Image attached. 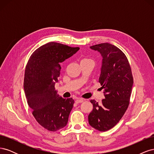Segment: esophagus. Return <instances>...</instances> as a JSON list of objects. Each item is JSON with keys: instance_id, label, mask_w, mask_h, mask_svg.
I'll return each instance as SVG.
<instances>
[{"instance_id": "1", "label": "esophagus", "mask_w": 154, "mask_h": 154, "mask_svg": "<svg viewBox=\"0 0 154 154\" xmlns=\"http://www.w3.org/2000/svg\"><path fill=\"white\" fill-rule=\"evenodd\" d=\"M83 100L82 98H80V97H77V98L75 100V102L76 103H82V102H83Z\"/></svg>"}]
</instances>
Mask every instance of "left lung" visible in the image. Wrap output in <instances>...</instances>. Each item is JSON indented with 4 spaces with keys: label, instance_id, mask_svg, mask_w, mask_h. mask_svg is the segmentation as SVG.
<instances>
[{
    "label": "left lung",
    "instance_id": "obj_1",
    "mask_svg": "<svg viewBox=\"0 0 154 154\" xmlns=\"http://www.w3.org/2000/svg\"><path fill=\"white\" fill-rule=\"evenodd\" d=\"M103 57L99 83L104 90L101 103L91 100L93 109L88 116L92 127L100 132L113 128L130 103L134 79L128 60L123 51L109 43L91 46Z\"/></svg>",
    "mask_w": 154,
    "mask_h": 154
}]
</instances>
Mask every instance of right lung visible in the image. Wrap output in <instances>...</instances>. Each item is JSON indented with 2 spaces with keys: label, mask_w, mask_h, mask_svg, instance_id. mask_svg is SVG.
<instances>
[{
  "label": "right lung",
  "mask_w": 154,
  "mask_h": 154,
  "mask_svg": "<svg viewBox=\"0 0 154 154\" xmlns=\"http://www.w3.org/2000/svg\"><path fill=\"white\" fill-rule=\"evenodd\" d=\"M79 49L51 42L36 49L26 65L24 88L27 104L36 122L49 131L67 124L74 101L59 96L54 85L61 71L60 63Z\"/></svg>",
  "instance_id": "right-lung-1"
}]
</instances>
